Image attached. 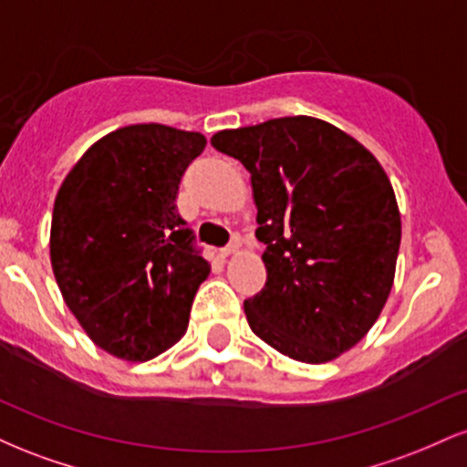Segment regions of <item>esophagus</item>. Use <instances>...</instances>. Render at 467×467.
Returning <instances> with one entry per match:
<instances>
[{"mask_svg": "<svg viewBox=\"0 0 467 467\" xmlns=\"http://www.w3.org/2000/svg\"><path fill=\"white\" fill-rule=\"evenodd\" d=\"M239 248H241V239L237 237V234H234L233 241H230V244L226 245V248L222 250V256H223V259H226V256H233V254H237Z\"/></svg>", "mask_w": 467, "mask_h": 467, "instance_id": "esophagus-1", "label": "esophagus"}]
</instances>
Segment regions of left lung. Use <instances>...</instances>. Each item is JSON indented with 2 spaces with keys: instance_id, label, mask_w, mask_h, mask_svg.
<instances>
[{
  "instance_id": "obj_1",
  "label": "left lung",
  "mask_w": 467,
  "mask_h": 467,
  "mask_svg": "<svg viewBox=\"0 0 467 467\" xmlns=\"http://www.w3.org/2000/svg\"><path fill=\"white\" fill-rule=\"evenodd\" d=\"M211 144L248 169L265 244V287L244 303L250 329L298 362L349 351L387 305L401 239L375 155L312 116L223 130Z\"/></svg>"
}]
</instances>
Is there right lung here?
<instances>
[{"instance_id": "obj_1", "label": "right lung", "mask_w": 467, "mask_h": 467, "mask_svg": "<svg viewBox=\"0 0 467 467\" xmlns=\"http://www.w3.org/2000/svg\"><path fill=\"white\" fill-rule=\"evenodd\" d=\"M203 147L197 131L122 127L94 142L57 192V285L94 345L120 360L147 362L173 347L211 275L175 208L182 175Z\"/></svg>"}]
</instances>
